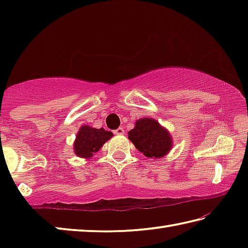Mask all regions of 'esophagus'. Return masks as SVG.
Returning <instances> with one entry per match:
<instances>
[{
	"mask_svg": "<svg viewBox=\"0 0 248 248\" xmlns=\"http://www.w3.org/2000/svg\"><path fill=\"white\" fill-rule=\"evenodd\" d=\"M115 134H117V136H121V134H124V128H118L117 130H115Z\"/></svg>",
	"mask_w": 248,
	"mask_h": 248,
	"instance_id": "34e87169",
	"label": "esophagus"
}]
</instances>
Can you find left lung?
Here are the masks:
<instances>
[{
    "mask_svg": "<svg viewBox=\"0 0 248 248\" xmlns=\"http://www.w3.org/2000/svg\"><path fill=\"white\" fill-rule=\"evenodd\" d=\"M129 140L146 157L158 159L173 148V138L169 130L153 118H140L128 132Z\"/></svg>",
    "mask_w": 248,
    "mask_h": 248,
    "instance_id": "8db88e82",
    "label": "left lung"
}]
</instances>
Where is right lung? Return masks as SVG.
Here are the masks:
<instances>
[{"label": "right lung", "mask_w": 248, "mask_h": 248, "mask_svg": "<svg viewBox=\"0 0 248 248\" xmlns=\"http://www.w3.org/2000/svg\"><path fill=\"white\" fill-rule=\"evenodd\" d=\"M112 137V132L106 131L104 128L96 129L92 128L91 125L83 124L77 133L73 151L78 157L91 158Z\"/></svg>", "instance_id": "right-lung-1"}]
</instances>
